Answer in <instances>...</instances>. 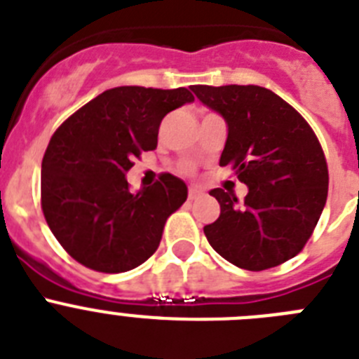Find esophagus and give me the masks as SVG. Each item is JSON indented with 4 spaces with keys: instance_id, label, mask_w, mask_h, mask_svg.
<instances>
[{
    "instance_id": "esophagus-1",
    "label": "esophagus",
    "mask_w": 359,
    "mask_h": 359,
    "mask_svg": "<svg viewBox=\"0 0 359 359\" xmlns=\"http://www.w3.org/2000/svg\"><path fill=\"white\" fill-rule=\"evenodd\" d=\"M187 196H189V200H195L198 198V196H203V191H200V189H196V187H189Z\"/></svg>"
}]
</instances>
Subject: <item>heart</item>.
Returning a JSON list of instances; mask_svg holds the SVG:
<instances>
[{
    "instance_id": "b5f03b06",
    "label": "heart",
    "mask_w": 359,
    "mask_h": 359,
    "mask_svg": "<svg viewBox=\"0 0 359 359\" xmlns=\"http://www.w3.org/2000/svg\"><path fill=\"white\" fill-rule=\"evenodd\" d=\"M186 170H189V166H186Z\"/></svg>"
}]
</instances>
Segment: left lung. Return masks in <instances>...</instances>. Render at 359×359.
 <instances>
[{"label": "left lung", "instance_id": "8db88e82", "mask_svg": "<svg viewBox=\"0 0 359 359\" xmlns=\"http://www.w3.org/2000/svg\"><path fill=\"white\" fill-rule=\"evenodd\" d=\"M191 91L225 119L219 166H232L248 187L243 203L219 187L209 191L219 203L218 219L203 227L209 245L250 272L295 257L327 200V164L315 132L266 87L191 86Z\"/></svg>", "mask_w": 359, "mask_h": 359}]
</instances>
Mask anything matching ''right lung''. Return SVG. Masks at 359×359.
Instances as JSON below:
<instances>
[{
  "label": "right lung",
  "instance_id": "add662e5",
  "mask_svg": "<svg viewBox=\"0 0 359 359\" xmlns=\"http://www.w3.org/2000/svg\"><path fill=\"white\" fill-rule=\"evenodd\" d=\"M195 102L186 87L107 89L67 118L43 159L41 203L53 236L73 259L96 272H127L157 250L168 216L187 198L170 173L132 193L127 173L157 147L168 112Z\"/></svg>",
  "mask_w": 359,
  "mask_h": 359
}]
</instances>
